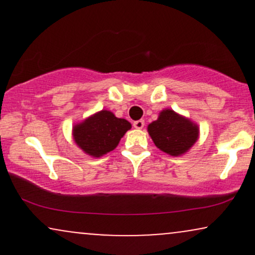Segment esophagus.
Wrapping results in <instances>:
<instances>
[{"label": "esophagus", "mask_w": 255, "mask_h": 255, "mask_svg": "<svg viewBox=\"0 0 255 255\" xmlns=\"http://www.w3.org/2000/svg\"><path fill=\"white\" fill-rule=\"evenodd\" d=\"M145 126V121L144 120H137V121H135L133 124V127L135 128V129H142Z\"/></svg>", "instance_id": "34e87169"}]
</instances>
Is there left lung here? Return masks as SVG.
<instances>
[{
  "label": "left lung",
  "instance_id": "1",
  "mask_svg": "<svg viewBox=\"0 0 255 255\" xmlns=\"http://www.w3.org/2000/svg\"><path fill=\"white\" fill-rule=\"evenodd\" d=\"M147 130L154 145L171 156L188 151L199 135L197 125L170 109L163 110L157 121L148 125Z\"/></svg>",
  "mask_w": 255,
  "mask_h": 255
}]
</instances>
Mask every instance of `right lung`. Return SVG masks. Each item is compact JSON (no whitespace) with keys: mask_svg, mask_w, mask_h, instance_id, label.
Instances as JSON below:
<instances>
[{"mask_svg":"<svg viewBox=\"0 0 255 255\" xmlns=\"http://www.w3.org/2000/svg\"><path fill=\"white\" fill-rule=\"evenodd\" d=\"M130 127L127 120L118 119L110 111L102 110L75 126L73 136L84 152L90 156L101 157L113 151Z\"/></svg>","mask_w":255,"mask_h":255,"instance_id":"right-lung-1","label":"right lung"}]
</instances>
